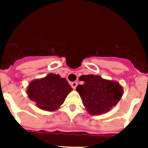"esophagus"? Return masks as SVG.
Segmentation results:
<instances>
[{"label":"esophagus","instance_id":"obj_1","mask_svg":"<svg viewBox=\"0 0 148 148\" xmlns=\"http://www.w3.org/2000/svg\"><path fill=\"white\" fill-rule=\"evenodd\" d=\"M70 84H71V87H73V89H75V87H77V85H78V83H77L76 82H72Z\"/></svg>","mask_w":148,"mask_h":148}]
</instances>
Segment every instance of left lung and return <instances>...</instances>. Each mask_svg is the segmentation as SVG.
<instances>
[{"label":"left lung","instance_id":"left-lung-1","mask_svg":"<svg viewBox=\"0 0 148 148\" xmlns=\"http://www.w3.org/2000/svg\"><path fill=\"white\" fill-rule=\"evenodd\" d=\"M79 79L84 83L77 86L76 91L90 114L108 113L122 97L123 87L119 82L95 75H83Z\"/></svg>","mask_w":148,"mask_h":148}]
</instances>
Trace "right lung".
<instances>
[{"instance_id":"add662e5","label":"right lung","mask_w":148,"mask_h":148,"mask_svg":"<svg viewBox=\"0 0 148 148\" xmlns=\"http://www.w3.org/2000/svg\"><path fill=\"white\" fill-rule=\"evenodd\" d=\"M71 91L73 89L66 78L49 73L44 78L30 82L27 93L38 108L47 111H55L61 107Z\"/></svg>"}]
</instances>
